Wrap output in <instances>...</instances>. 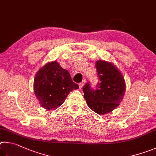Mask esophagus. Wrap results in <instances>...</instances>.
Listing matches in <instances>:
<instances>
[{
	"label": "esophagus",
	"instance_id": "34e87169",
	"mask_svg": "<svg viewBox=\"0 0 156 156\" xmlns=\"http://www.w3.org/2000/svg\"><path fill=\"white\" fill-rule=\"evenodd\" d=\"M85 80H83V82H81V83H79V87H80V89H82V88H83V86H84V84H85Z\"/></svg>",
	"mask_w": 156,
	"mask_h": 156
}]
</instances>
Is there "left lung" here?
Returning a JSON list of instances; mask_svg holds the SVG:
<instances>
[{
	"label": "left lung",
	"mask_w": 156,
	"mask_h": 156,
	"mask_svg": "<svg viewBox=\"0 0 156 156\" xmlns=\"http://www.w3.org/2000/svg\"><path fill=\"white\" fill-rule=\"evenodd\" d=\"M99 82L94 88L90 83L83 86L84 98L88 107L99 114H105L120 105L125 95L126 85L124 77L112 63L96 62Z\"/></svg>",
	"instance_id": "8db88e82"
}]
</instances>
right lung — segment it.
Masks as SVG:
<instances>
[{
	"instance_id": "right-lung-1",
	"label": "right lung",
	"mask_w": 156,
	"mask_h": 156,
	"mask_svg": "<svg viewBox=\"0 0 156 156\" xmlns=\"http://www.w3.org/2000/svg\"><path fill=\"white\" fill-rule=\"evenodd\" d=\"M34 93L42 107L54 110L63 104L68 94L79 88L68 71L56 61L48 62L37 71L34 83Z\"/></svg>"
}]
</instances>
